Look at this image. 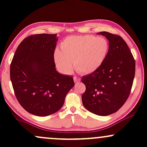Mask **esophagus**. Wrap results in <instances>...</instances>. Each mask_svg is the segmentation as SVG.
Here are the masks:
<instances>
[{
  "label": "esophagus",
  "instance_id": "1",
  "mask_svg": "<svg viewBox=\"0 0 147 147\" xmlns=\"http://www.w3.org/2000/svg\"><path fill=\"white\" fill-rule=\"evenodd\" d=\"M80 81H81V78H79V77H74V81H75L76 84L80 82Z\"/></svg>",
  "mask_w": 147,
  "mask_h": 147
}]
</instances>
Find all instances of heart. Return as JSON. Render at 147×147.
Masks as SVG:
<instances>
[{
	"label": "heart",
	"instance_id": "obj_1",
	"mask_svg": "<svg viewBox=\"0 0 147 147\" xmlns=\"http://www.w3.org/2000/svg\"><path fill=\"white\" fill-rule=\"evenodd\" d=\"M61 51L56 49L54 58L58 68L65 72L76 70L81 74L96 71L105 61L109 45L103 37L93 35H74L61 42Z\"/></svg>",
	"mask_w": 147,
	"mask_h": 147
}]
</instances>
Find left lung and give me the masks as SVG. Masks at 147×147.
<instances>
[{"label":"left lung","instance_id":"8db88e82","mask_svg":"<svg viewBox=\"0 0 147 147\" xmlns=\"http://www.w3.org/2000/svg\"><path fill=\"white\" fill-rule=\"evenodd\" d=\"M98 34L109 40V52L96 71L81 78L86 86L81 98L88 111L98 116H108L117 112L129 96L136 62L122 37L106 31Z\"/></svg>","mask_w":147,"mask_h":147}]
</instances>
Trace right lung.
I'll return each instance as SVG.
<instances>
[{
  "mask_svg": "<svg viewBox=\"0 0 147 147\" xmlns=\"http://www.w3.org/2000/svg\"><path fill=\"white\" fill-rule=\"evenodd\" d=\"M57 41L56 34L30 35L18 47L10 65V79L18 101L35 116L57 112L75 86L73 77L56 70Z\"/></svg>",
  "mask_w": 147,
  "mask_h": 147,
  "instance_id": "add662e5",
  "label": "right lung"
}]
</instances>
